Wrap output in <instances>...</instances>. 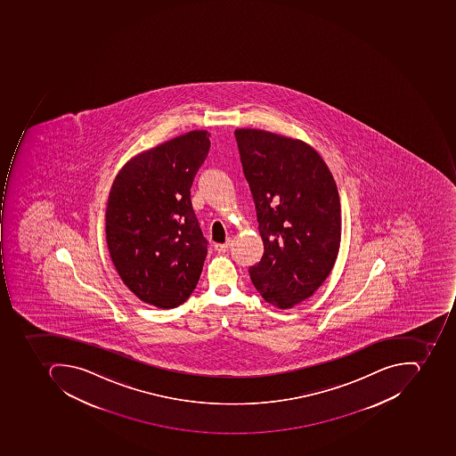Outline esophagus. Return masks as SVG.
I'll list each match as a JSON object with an SVG mask.
<instances>
[{
  "instance_id": "obj_1",
  "label": "esophagus",
  "mask_w": 456,
  "mask_h": 456,
  "mask_svg": "<svg viewBox=\"0 0 456 456\" xmlns=\"http://www.w3.org/2000/svg\"><path fill=\"white\" fill-rule=\"evenodd\" d=\"M229 248L230 240H227L226 242H222V244H215V249H216L217 252H226Z\"/></svg>"
}]
</instances>
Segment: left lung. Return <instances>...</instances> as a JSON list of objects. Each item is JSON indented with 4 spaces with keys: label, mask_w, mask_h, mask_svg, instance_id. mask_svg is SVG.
<instances>
[{
    "label": "left lung",
    "mask_w": 456,
    "mask_h": 456,
    "mask_svg": "<svg viewBox=\"0 0 456 456\" xmlns=\"http://www.w3.org/2000/svg\"><path fill=\"white\" fill-rule=\"evenodd\" d=\"M234 136L264 241L249 276L266 303L293 307L320 288L339 252L335 180L307 143L261 129H236Z\"/></svg>",
    "instance_id": "8db88e82"
}]
</instances>
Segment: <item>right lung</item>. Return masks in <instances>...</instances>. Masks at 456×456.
Masks as SVG:
<instances>
[{
  "label": "right lung",
  "instance_id": "right-lung-1",
  "mask_svg": "<svg viewBox=\"0 0 456 456\" xmlns=\"http://www.w3.org/2000/svg\"><path fill=\"white\" fill-rule=\"evenodd\" d=\"M210 134L185 135L139 153L117 175L106 209L111 261L139 300L175 308L197 288L208 240L191 187L209 152Z\"/></svg>",
  "mask_w": 456,
  "mask_h": 456
}]
</instances>
